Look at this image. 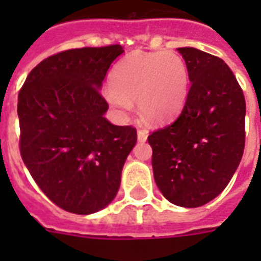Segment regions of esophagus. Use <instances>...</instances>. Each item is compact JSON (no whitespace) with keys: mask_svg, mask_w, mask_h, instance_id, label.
Masks as SVG:
<instances>
[{"mask_svg":"<svg viewBox=\"0 0 261 261\" xmlns=\"http://www.w3.org/2000/svg\"><path fill=\"white\" fill-rule=\"evenodd\" d=\"M147 139V131L145 128H139L138 130V141L139 142H145Z\"/></svg>","mask_w":261,"mask_h":261,"instance_id":"esophagus-1","label":"esophagus"}]
</instances>
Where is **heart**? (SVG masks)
Listing matches in <instances>:
<instances>
[{"label":"heart","mask_w":261,"mask_h":261,"mask_svg":"<svg viewBox=\"0 0 261 261\" xmlns=\"http://www.w3.org/2000/svg\"><path fill=\"white\" fill-rule=\"evenodd\" d=\"M188 92V71L181 57L159 51L133 54L115 66L106 97L120 112H128L138 100L147 122L164 123L177 114Z\"/></svg>","instance_id":"heart-1"}]
</instances>
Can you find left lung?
<instances>
[{"instance_id": "obj_1", "label": "left lung", "mask_w": 261, "mask_h": 261, "mask_svg": "<svg viewBox=\"0 0 261 261\" xmlns=\"http://www.w3.org/2000/svg\"><path fill=\"white\" fill-rule=\"evenodd\" d=\"M191 88L177 119L153 131L155 184L171 203L199 207L229 184L245 147V97L222 59L192 47L177 48Z\"/></svg>"}]
</instances>
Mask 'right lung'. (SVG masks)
<instances>
[{
    "label": "right lung",
    "instance_id": "1",
    "mask_svg": "<svg viewBox=\"0 0 261 261\" xmlns=\"http://www.w3.org/2000/svg\"><path fill=\"white\" fill-rule=\"evenodd\" d=\"M119 44L61 51L31 70L20 89V154L47 198L74 214L110 204L137 130L104 118L100 93Z\"/></svg>",
    "mask_w": 261,
    "mask_h": 261
}]
</instances>
